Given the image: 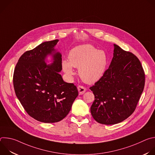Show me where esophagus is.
Returning a JSON list of instances; mask_svg holds the SVG:
<instances>
[{
  "label": "esophagus",
  "instance_id": "34e87169",
  "mask_svg": "<svg viewBox=\"0 0 155 155\" xmlns=\"http://www.w3.org/2000/svg\"><path fill=\"white\" fill-rule=\"evenodd\" d=\"M78 88V93H79V95H82L83 94L85 91H86V88L82 86H78L77 87Z\"/></svg>",
  "mask_w": 155,
  "mask_h": 155
}]
</instances>
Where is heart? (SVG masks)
<instances>
[{"mask_svg":"<svg viewBox=\"0 0 155 155\" xmlns=\"http://www.w3.org/2000/svg\"><path fill=\"white\" fill-rule=\"evenodd\" d=\"M68 59L69 61L62 62L64 73L72 78L75 75L73 68H78L80 78L89 84L97 82L103 77L108 64L107 53L90 44H83L72 49Z\"/></svg>","mask_w":155,"mask_h":155,"instance_id":"obj_1","label":"heart"}]
</instances>
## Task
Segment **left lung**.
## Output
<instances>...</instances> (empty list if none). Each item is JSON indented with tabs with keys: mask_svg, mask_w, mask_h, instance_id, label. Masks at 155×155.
<instances>
[{
	"mask_svg": "<svg viewBox=\"0 0 155 155\" xmlns=\"http://www.w3.org/2000/svg\"><path fill=\"white\" fill-rule=\"evenodd\" d=\"M114 57L103 77L90 89L94 95L93 118L103 124L119 123L135 110L145 85L139 59L114 44Z\"/></svg>",
	"mask_w": 155,
	"mask_h": 155,
	"instance_id": "8db88e82",
	"label": "left lung"
}]
</instances>
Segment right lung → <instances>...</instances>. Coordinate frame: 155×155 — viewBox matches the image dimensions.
<instances>
[{"mask_svg": "<svg viewBox=\"0 0 155 155\" xmlns=\"http://www.w3.org/2000/svg\"><path fill=\"white\" fill-rule=\"evenodd\" d=\"M58 41L56 39L43 42L25 52L19 59L13 74L17 98L31 117L43 123L64 119L78 94L77 87L64 81L59 74L62 54L55 49ZM48 61L51 63L48 64Z\"/></svg>", "mask_w": 155, "mask_h": 155, "instance_id": "right-lung-1", "label": "right lung"}]
</instances>
